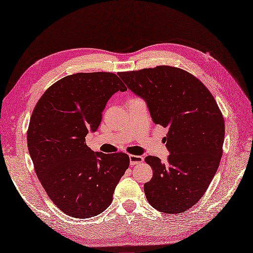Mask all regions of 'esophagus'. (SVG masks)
<instances>
[{
    "label": "esophagus",
    "instance_id": "obj_1",
    "mask_svg": "<svg viewBox=\"0 0 253 253\" xmlns=\"http://www.w3.org/2000/svg\"><path fill=\"white\" fill-rule=\"evenodd\" d=\"M143 161H144L143 156H140V155H129V164L131 166L141 164Z\"/></svg>",
    "mask_w": 253,
    "mask_h": 253
}]
</instances>
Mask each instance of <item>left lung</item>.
Segmentation results:
<instances>
[{"instance_id": "left-lung-1", "label": "left lung", "mask_w": 253, "mask_h": 253, "mask_svg": "<svg viewBox=\"0 0 253 253\" xmlns=\"http://www.w3.org/2000/svg\"><path fill=\"white\" fill-rule=\"evenodd\" d=\"M119 77L146 102L152 122L168 127V162L145 158L153 171L144 184L146 199L161 212H185L204 196L218 169L224 140L219 108L207 87L181 69L159 66Z\"/></svg>"}]
</instances>
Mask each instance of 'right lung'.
Here are the masks:
<instances>
[{
    "label": "right lung",
    "mask_w": 253,
    "mask_h": 253,
    "mask_svg": "<svg viewBox=\"0 0 253 253\" xmlns=\"http://www.w3.org/2000/svg\"><path fill=\"white\" fill-rule=\"evenodd\" d=\"M126 87L106 72L77 73L58 80L36 105L28 129V148L36 174L64 213L89 218L105 211L128 168L123 152H93L85 143L98 129L107 102Z\"/></svg>",
    "instance_id": "right-lung-1"
}]
</instances>
